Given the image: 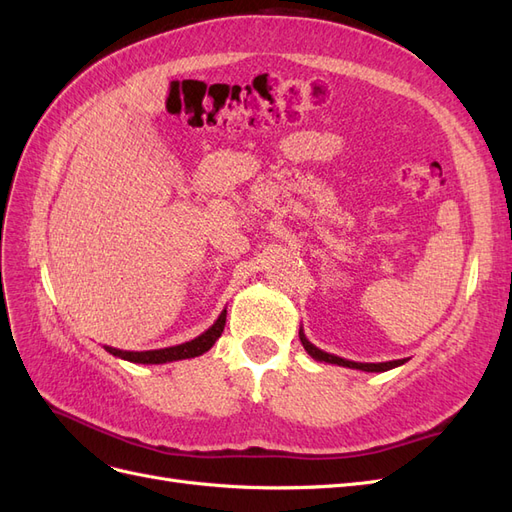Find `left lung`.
<instances>
[{
  "label": "left lung",
  "instance_id": "8db88e82",
  "mask_svg": "<svg viewBox=\"0 0 512 512\" xmlns=\"http://www.w3.org/2000/svg\"><path fill=\"white\" fill-rule=\"evenodd\" d=\"M299 337H301V344L303 348L307 350V354L312 356V359L320 361V363H331V365H342V367H350V369H361V371H389L393 367H399L404 365L408 359H397V361H386V363H356V361H348V359H342V356H335V354H329L324 352L320 348H316L309 339L305 337L303 329H299Z\"/></svg>",
  "mask_w": 512,
  "mask_h": 512
}]
</instances>
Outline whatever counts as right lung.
<instances>
[{"instance_id": "add662e5", "label": "right lung", "mask_w": 512, "mask_h": 512, "mask_svg": "<svg viewBox=\"0 0 512 512\" xmlns=\"http://www.w3.org/2000/svg\"><path fill=\"white\" fill-rule=\"evenodd\" d=\"M224 324H226V309L205 333H200L198 337L190 339V342H185V344L160 348V350H143V352L119 350V348H111V346H104V350L111 352L113 356H119V359H123V361L143 363V365H162V363H173V361H183V359H194V356L205 354L215 342H218V337L224 331Z\"/></svg>"}]
</instances>
